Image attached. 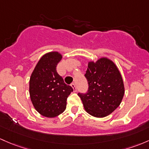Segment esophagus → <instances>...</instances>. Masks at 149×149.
Instances as JSON below:
<instances>
[{
  "label": "esophagus",
  "mask_w": 149,
  "mask_h": 149,
  "mask_svg": "<svg viewBox=\"0 0 149 149\" xmlns=\"http://www.w3.org/2000/svg\"><path fill=\"white\" fill-rule=\"evenodd\" d=\"M70 86L73 88V91H74V92H76V84H70Z\"/></svg>",
  "instance_id": "1"
}]
</instances>
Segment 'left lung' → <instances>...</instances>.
Returning <instances> with one entry per match:
<instances>
[{"mask_svg":"<svg viewBox=\"0 0 149 149\" xmlns=\"http://www.w3.org/2000/svg\"><path fill=\"white\" fill-rule=\"evenodd\" d=\"M86 78V93H79L86 111L97 118H103L119 106L124 95V85L116 64L107 58L89 61Z\"/></svg>","mask_w":149,"mask_h":149,"instance_id":"1","label":"left lung"}]
</instances>
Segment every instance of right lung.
Instances as JSON below:
<instances>
[{
	"mask_svg": "<svg viewBox=\"0 0 149 149\" xmlns=\"http://www.w3.org/2000/svg\"><path fill=\"white\" fill-rule=\"evenodd\" d=\"M61 58L62 55L57 51L44 54L30 78L31 102L40 115L48 118L58 116L65 110L67 98L73 91L56 71Z\"/></svg>",
	"mask_w": 149,
	"mask_h": 149,
	"instance_id": "obj_1",
	"label": "right lung"
}]
</instances>
